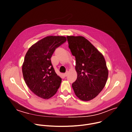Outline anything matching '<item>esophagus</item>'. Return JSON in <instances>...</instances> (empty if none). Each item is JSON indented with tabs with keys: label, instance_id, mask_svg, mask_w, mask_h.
Masks as SVG:
<instances>
[{
	"label": "esophagus",
	"instance_id": "1",
	"mask_svg": "<svg viewBox=\"0 0 132 132\" xmlns=\"http://www.w3.org/2000/svg\"><path fill=\"white\" fill-rule=\"evenodd\" d=\"M68 75V71H67L66 73H64V76L65 77H67Z\"/></svg>",
	"mask_w": 132,
	"mask_h": 132
}]
</instances>
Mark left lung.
<instances>
[{
	"label": "left lung",
	"instance_id": "8db88e82",
	"mask_svg": "<svg viewBox=\"0 0 132 132\" xmlns=\"http://www.w3.org/2000/svg\"><path fill=\"white\" fill-rule=\"evenodd\" d=\"M69 48L75 56L77 79L72 87L82 101L96 97L104 87L109 70L103 54L82 36H67Z\"/></svg>",
	"mask_w": 132,
	"mask_h": 132
}]
</instances>
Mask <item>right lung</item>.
<instances>
[{"instance_id":"1","label":"right lung","mask_w":132,"mask_h":132,"mask_svg":"<svg viewBox=\"0 0 132 132\" xmlns=\"http://www.w3.org/2000/svg\"><path fill=\"white\" fill-rule=\"evenodd\" d=\"M65 36H47L32 45L22 66L24 80L30 89L44 99L53 97L62 82L51 62L55 49L66 41Z\"/></svg>"}]
</instances>
